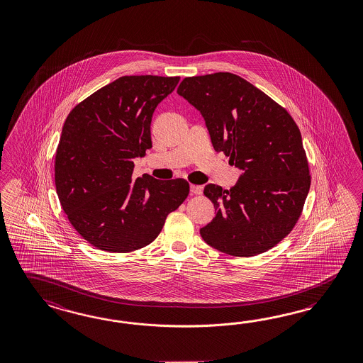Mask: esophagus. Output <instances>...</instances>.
I'll return each mask as SVG.
<instances>
[{
    "instance_id": "1",
    "label": "esophagus",
    "mask_w": 363,
    "mask_h": 363,
    "mask_svg": "<svg viewBox=\"0 0 363 363\" xmlns=\"http://www.w3.org/2000/svg\"><path fill=\"white\" fill-rule=\"evenodd\" d=\"M189 189H191V192L194 194V195H201L203 194V186H196V184H191L189 186Z\"/></svg>"
}]
</instances>
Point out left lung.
<instances>
[{
    "label": "left lung",
    "mask_w": 363,
    "mask_h": 363,
    "mask_svg": "<svg viewBox=\"0 0 363 363\" xmlns=\"http://www.w3.org/2000/svg\"><path fill=\"white\" fill-rule=\"evenodd\" d=\"M177 94L203 115L215 151L242 171L230 189L204 188L216 216L200 229L201 238L238 257L273 248L294 228L311 188L298 125L284 107L236 74L188 77Z\"/></svg>",
    "instance_id": "1"
}]
</instances>
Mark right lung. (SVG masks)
<instances>
[{
    "mask_svg": "<svg viewBox=\"0 0 363 363\" xmlns=\"http://www.w3.org/2000/svg\"><path fill=\"white\" fill-rule=\"evenodd\" d=\"M179 79L121 77L65 121L54 164L57 195L75 230L95 248L127 253L151 244L189 194L184 179L133 177V159L152 147L156 106Z\"/></svg>",
    "mask_w": 363,
    "mask_h": 363,
    "instance_id": "1",
    "label": "right lung"
}]
</instances>
